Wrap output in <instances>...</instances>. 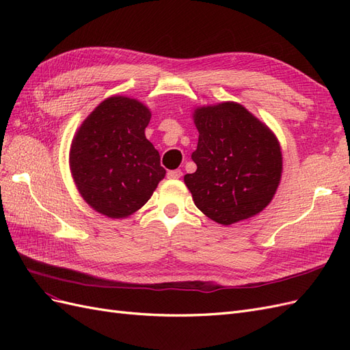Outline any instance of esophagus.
<instances>
[{
  "label": "esophagus",
  "mask_w": 350,
  "mask_h": 350,
  "mask_svg": "<svg viewBox=\"0 0 350 350\" xmlns=\"http://www.w3.org/2000/svg\"><path fill=\"white\" fill-rule=\"evenodd\" d=\"M183 176L181 169H174V171H167V178L169 179H179Z\"/></svg>",
  "instance_id": "1"
}]
</instances>
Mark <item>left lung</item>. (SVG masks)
<instances>
[{"instance_id": "obj_1", "label": "left lung", "mask_w": 350, "mask_h": 350, "mask_svg": "<svg viewBox=\"0 0 350 350\" xmlns=\"http://www.w3.org/2000/svg\"><path fill=\"white\" fill-rule=\"evenodd\" d=\"M198 144L194 174L184 183L196 206L220 225L256 216L267 207L282 176L276 135L237 102L194 111Z\"/></svg>"}]
</instances>
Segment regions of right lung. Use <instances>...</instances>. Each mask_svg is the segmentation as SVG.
I'll return each instance as SVG.
<instances>
[{"mask_svg":"<svg viewBox=\"0 0 350 350\" xmlns=\"http://www.w3.org/2000/svg\"><path fill=\"white\" fill-rule=\"evenodd\" d=\"M152 113L139 100L112 96L80 125L70 149V169L86 203L111 219L142 208L166 171L146 139Z\"/></svg>","mask_w":350,"mask_h":350,"instance_id":"right-lung-1","label":"right lung"}]
</instances>
